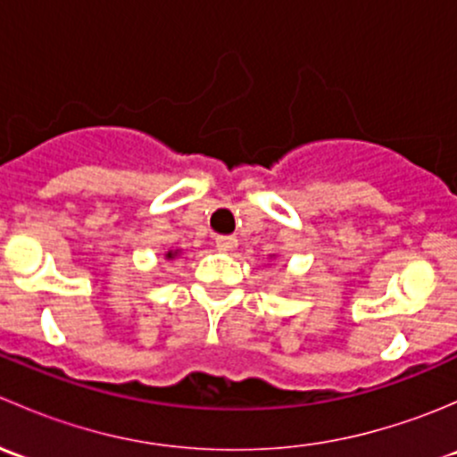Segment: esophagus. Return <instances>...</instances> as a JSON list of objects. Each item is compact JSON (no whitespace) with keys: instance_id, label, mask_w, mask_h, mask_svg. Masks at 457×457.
<instances>
[{"instance_id":"1","label":"esophagus","mask_w":457,"mask_h":457,"mask_svg":"<svg viewBox=\"0 0 457 457\" xmlns=\"http://www.w3.org/2000/svg\"><path fill=\"white\" fill-rule=\"evenodd\" d=\"M214 245L219 252H232V250H237L238 241H237V237H216Z\"/></svg>"}]
</instances>
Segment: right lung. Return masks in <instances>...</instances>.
Returning a JSON list of instances; mask_svg holds the SVG:
<instances>
[{
    "label": "right lung",
    "instance_id": "1",
    "mask_svg": "<svg viewBox=\"0 0 457 457\" xmlns=\"http://www.w3.org/2000/svg\"><path fill=\"white\" fill-rule=\"evenodd\" d=\"M179 254H181V250H168L165 252V261H174Z\"/></svg>",
    "mask_w": 457,
    "mask_h": 457
}]
</instances>
